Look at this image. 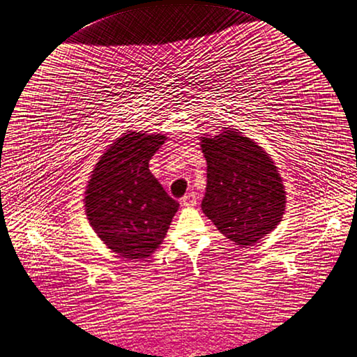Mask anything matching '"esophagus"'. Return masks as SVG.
<instances>
[{"label": "esophagus", "instance_id": "1", "mask_svg": "<svg viewBox=\"0 0 357 357\" xmlns=\"http://www.w3.org/2000/svg\"><path fill=\"white\" fill-rule=\"evenodd\" d=\"M181 203L182 206H185V208H192V206L197 204V195H195V192H188L183 195Z\"/></svg>", "mask_w": 357, "mask_h": 357}]
</instances>
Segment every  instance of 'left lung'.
<instances>
[{"instance_id": "left-lung-1", "label": "left lung", "mask_w": 357, "mask_h": 357, "mask_svg": "<svg viewBox=\"0 0 357 357\" xmlns=\"http://www.w3.org/2000/svg\"><path fill=\"white\" fill-rule=\"evenodd\" d=\"M208 163L202 211L221 234L246 248L270 234L286 209L283 179L271 155L237 129L200 137Z\"/></svg>"}]
</instances>
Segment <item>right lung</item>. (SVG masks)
I'll return each instance as SVG.
<instances>
[{
  "mask_svg": "<svg viewBox=\"0 0 357 357\" xmlns=\"http://www.w3.org/2000/svg\"><path fill=\"white\" fill-rule=\"evenodd\" d=\"M163 133L128 130L90 172L84 208L90 227L126 261L151 257L163 243L179 203L149 172V160L165 144Z\"/></svg>",
  "mask_w": 357,
  "mask_h": 357,
  "instance_id": "1",
  "label": "right lung"
}]
</instances>
